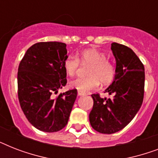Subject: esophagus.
Returning <instances> with one entry per match:
<instances>
[{"label":"esophagus","instance_id":"esophagus-1","mask_svg":"<svg viewBox=\"0 0 158 158\" xmlns=\"http://www.w3.org/2000/svg\"><path fill=\"white\" fill-rule=\"evenodd\" d=\"M84 93H83V92H81V91H78V95H79V96H83V95H84Z\"/></svg>","mask_w":158,"mask_h":158}]
</instances>
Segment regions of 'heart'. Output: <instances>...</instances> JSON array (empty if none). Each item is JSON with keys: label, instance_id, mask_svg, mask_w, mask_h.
Listing matches in <instances>:
<instances>
[{"label": "heart", "instance_id": "b5f03b06", "mask_svg": "<svg viewBox=\"0 0 158 158\" xmlns=\"http://www.w3.org/2000/svg\"><path fill=\"white\" fill-rule=\"evenodd\" d=\"M79 60L83 64H90L86 78H77L69 83V86L83 93L96 89L99 83L110 84L115 76V67L106 60V56L96 49H88L80 53L79 58L69 56L64 60V69L67 75L73 76L79 67Z\"/></svg>", "mask_w": 158, "mask_h": 158}]
</instances>
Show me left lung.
Returning <instances> with one entry per match:
<instances>
[{"instance_id":"left-lung-1","label":"left lung","mask_w":158,"mask_h":158,"mask_svg":"<svg viewBox=\"0 0 158 158\" xmlns=\"http://www.w3.org/2000/svg\"><path fill=\"white\" fill-rule=\"evenodd\" d=\"M115 56V76L105 90L110 98L93 94L94 106L89 121L102 134L120 131L134 119L141 107L144 94V66L132 49L119 43H111Z\"/></svg>"}]
</instances>
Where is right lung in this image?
Returning <instances> with one entry per match:
<instances>
[{
    "instance_id": "right-lung-1",
    "label": "right lung",
    "mask_w": 158,
    "mask_h": 158,
    "mask_svg": "<svg viewBox=\"0 0 158 158\" xmlns=\"http://www.w3.org/2000/svg\"><path fill=\"white\" fill-rule=\"evenodd\" d=\"M66 44L43 42L28 48L18 69V98L26 118L44 132H57L67 125L77 89L56 94L67 83L64 60Z\"/></svg>"
}]
</instances>
